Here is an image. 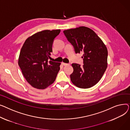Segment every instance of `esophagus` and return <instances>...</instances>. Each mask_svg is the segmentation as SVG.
Masks as SVG:
<instances>
[{"label": "esophagus", "instance_id": "obj_1", "mask_svg": "<svg viewBox=\"0 0 130 130\" xmlns=\"http://www.w3.org/2000/svg\"><path fill=\"white\" fill-rule=\"evenodd\" d=\"M62 64L63 66H67L70 65V63H64V62H62Z\"/></svg>", "mask_w": 130, "mask_h": 130}]
</instances>
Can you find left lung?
Wrapping results in <instances>:
<instances>
[{"label": "left lung", "instance_id": "obj_1", "mask_svg": "<svg viewBox=\"0 0 130 130\" xmlns=\"http://www.w3.org/2000/svg\"><path fill=\"white\" fill-rule=\"evenodd\" d=\"M63 33L73 46L75 53L82 52L83 65L72 63V82L78 88L88 89L100 81L107 68L108 50L99 37L86 27L66 30Z\"/></svg>", "mask_w": 130, "mask_h": 130}]
</instances>
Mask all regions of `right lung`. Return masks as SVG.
<instances>
[{
	"label": "right lung",
	"mask_w": 130,
	"mask_h": 130,
	"mask_svg": "<svg viewBox=\"0 0 130 130\" xmlns=\"http://www.w3.org/2000/svg\"><path fill=\"white\" fill-rule=\"evenodd\" d=\"M60 30H45L26 39L20 50L18 64L32 87L44 89L52 84L60 70V63L50 61L52 44Z\"/></svg>",
	"instance_id": "1"
}]
</instances>
